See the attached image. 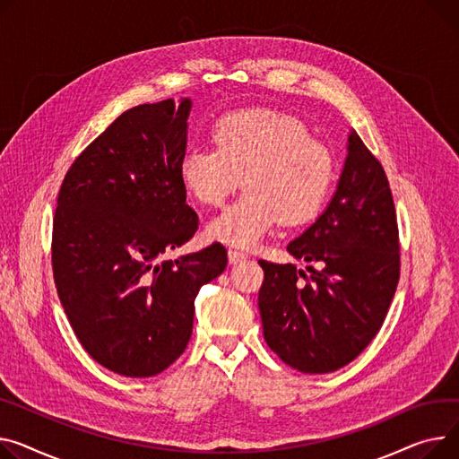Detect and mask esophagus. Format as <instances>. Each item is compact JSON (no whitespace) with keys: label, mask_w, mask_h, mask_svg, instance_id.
Instances as JSON below:
<instances>
[{"label":"esophagus","mask_w":459,"mask_h":459,"mask_svg":"<svg viewBox=\"0 0 459 459\" xmlns=\"http://www.w3.org/2000/svg\"><path fill=\"white\" fill-rule=\"evenodd\" d=\"M229 264H238V262H243L247 258L246 253H239V251H234V249H229Z\"/></svg>","instance_id":"34e87169"}]
</instances>
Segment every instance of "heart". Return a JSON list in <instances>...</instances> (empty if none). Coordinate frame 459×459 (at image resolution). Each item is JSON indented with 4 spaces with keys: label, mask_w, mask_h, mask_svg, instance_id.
<instances>
[{
    "label": "heart",
    "mask_w": 459,
    "mask_h": 459,
    "mask_svg": "<svg viewBox=\"0 0 459 459\" xmlns=\"http://www.w3.org/2000/svg\"><path fill=\"white\" fill-rule=\"evenodd\" d=\"M212 142L182 155V186L206 206H220L239 182L246 192L208 223L210 239L249 247L279 221L307 223L323 208L333 180L332 152L310 138L302 119L243 108L213 124Z\"/></svg>",
    "instance_id": "heart-1"
}]
</instances>
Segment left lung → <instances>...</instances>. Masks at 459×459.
<instances>
[{
  "mask_svg": "<svg viewBox=\"0 0 459 459\" xmlns=\"http://www.w3.org/2000/svg\"><path fill=\"white\" fill-rule=\"evenodd\" d=\"M332 201L288 251L312 265L260 260L264 338L290 368L323 375L378 333L401 277L399 227L385 171L356 131Z\"/></svg>",
  "mask_w": 459,
  "mask_h": 459,
  "instance_id": "left-lung-1",
  "label": "left lung"
}]
</instances>
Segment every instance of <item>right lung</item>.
Masks as SVG:
<instances>
[{"label":"right lung","mask_w":459,"mask_h":459,"mask_svg":"<svg viewBox=\"0 0 459 459\" xmlns=\"http://www.w3.org/2000/svg\"><path fill=\"white\" fill-rule=\"evenodd\" d=\"M192 101L126 110L68 169L53 218L56 293L86 352L131 378L155 377L185 352L201 286L225 271L221 243L177 260L194 238L178 164Z\"/></svg>","instance_id":"1"}]
</instances>
